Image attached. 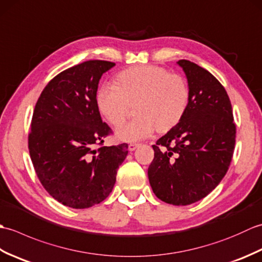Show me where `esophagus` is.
<instances>
[{"instance_id":"1","label":"esophagus","mask_w":262,"mask_h":262,"mask_svg":"<svg viewBox=\"0 0 262 262\" xmlns=\"http://www.w3.org/2000/svg\"><path fill=\"white\" fill-rule=\"evenodd\" d=\"M137 147H138V144H136V143H132V144H129V145H128V149H129L130 152L135 151Z\"/></svg>"}]
</instances>
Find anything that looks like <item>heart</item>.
Returning <instances> with one entry per match:
<instances>
[{
	"mask_svg": "<svg viewBox=\"0 0 262 262\" xmlns=\"http://www.w3.org/2000/svg\"><path fill=\"white\" fill-rule=\"evenodd\" d=\"M115 83L116 86L100 88L96 101L100 114L114 127L124 124L130 105L136 103L137 118L116 132L120 141L136 142L155 129L169 130L186 114L190 99L187 82L163 68L134 66L120 72Z\"/></svg>",
	"mask_w": 262,
	"mask_h": 262,
	"instance_id": "obj_1",
	"label": "heart"
}]
</instances>
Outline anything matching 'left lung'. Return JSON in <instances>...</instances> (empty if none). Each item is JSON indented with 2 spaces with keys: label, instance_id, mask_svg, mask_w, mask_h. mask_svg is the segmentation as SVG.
I'll list each match as a JSON object with an SVG mask.
<instances>
[{
  "label": "left lung",
  "instance_id": "obj_1",
  "mask_svg": "<svg viewBox=\"0 0 262 262\" xmlns=\"http://www.w3.org/2000/svg\"><path fill=\"white\" fill-rule=\"evenodd\" d=\"M177 64L185 72L190 99L178 124L153 145L148 180L159 199L186 206L213 191L229 170L236 128L224 86L190 60Z\"/></svg>",
  "mask_w": 262,
  "mask_h": 262
}]
</instances>
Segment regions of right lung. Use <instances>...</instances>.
Segmentation results:
<instances>
[{"label": "right lung", "instance_id": "obj_1", "mask_svg": "<svg viewBox=\"0 0 262 262\" xmlns=\"http://www.w3.org/2000/svg\"><path fill=\"white\" fill-rule=\"evenodd\" d=\"M116 64L86 60L56 75L36 103L28 137L38 179L51 196L72 208L101 203L113 191L126 143L101 146L111 134L97 105L98 84Z\"/></svg>", "mask_w": 262, "mask_h": 262}]
</instances>
